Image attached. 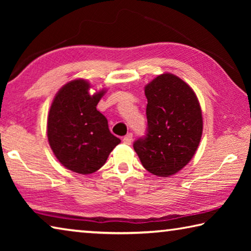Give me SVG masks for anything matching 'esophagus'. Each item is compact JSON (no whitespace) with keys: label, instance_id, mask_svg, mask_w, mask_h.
Here are the masks:
<instances>
[{"label":"esophagus","instance_id":"esophagus-1","mask_svg":"<svg viewBox=\"0 0 251 251\" xmlns=\"http://www.w3.org/2000/svg\"><path fill=\"white\" fill-rule=\"evenodd\" d=\"M131 141H133V134H131V133L127 134L126 136H124V138H123V142H124L125 144H127V145H129V144L131 143Z\"/></svg>","mask_w":251,"mask_h":251}]
</instances>
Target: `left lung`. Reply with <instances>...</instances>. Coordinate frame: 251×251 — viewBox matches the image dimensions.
<instances>
[{
  "instance_id": "8db88e82",
  "label": "left lung",
  "mask_w": 251,
  "mask_h": 251,
  "mask_svg": "<svg viewBox=\"0 0 251 251\" xmlns=\"http://www.w3.org/2000/svg\"><path fill=\"white\" fill-rule=\"evenodd\" d=\"M146 135L134 142L143 166L168 177L184 168L202 134L201 109L192 87L174 74H161L145 87Z\"/></svg>"
}]
</instances>
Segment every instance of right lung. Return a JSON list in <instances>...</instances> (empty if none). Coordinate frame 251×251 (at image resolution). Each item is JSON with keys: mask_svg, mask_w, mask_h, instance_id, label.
<instances>
[{"mask_svg": "<svg viewBox=\"0 0 251 251\" xmlns=\"http://www.w3.org/2000/svg\"><path fill=\"white\" fill-rule=\"evenodd\" d=\"M90 87L85 79L65 84L55 96L48 117V138L54 155L63 166L82 175L99 171L121 143L96 109L105 91L90 95Z\"/></svg>", "mask_w": 251, "mask_h": 251, "instance_id": "1", "label": "right lung"}]
</instances>
